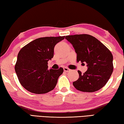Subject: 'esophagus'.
I'll return each instance as SVG.
<instances>
[{
    "label": "esophagus",
    "mask_w": 124,
    "mask_h": 124,
    "mask_svg": "<svg viewBox=\"0 0 124 124\" xmlns=\"http://www.w3.org/2000/svg\"><path fill=\"white\" fill-rule=\"evenodd\" d=\"M63 70H64V72H70V69H69L68 68H67V67H64Z\"/></svg>",
    "instance_id": "34e87169"
}]
</instances>
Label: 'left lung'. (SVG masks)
Masks as SVG:
<instances>
[{
    "mask_svg": "<svg viewBox=\"0 0 124 124\" xmlns=\"http://www.w3.org/2000/svg\"><path fill=\"white\" fill-rule=\"evenodd\" d=\"M72 44L77 54V61L86 63V72L73 83L76 89L92 92L101 89L108 82L113 71V55L106 46L92 35L76 34L65 38Z\"/></svg>",
    "mask_w": 124,
    "mask_h": 124,
    "instance_id": "1",
    "label": "left lung"
}]
</instances>
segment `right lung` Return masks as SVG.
Segmentation results:
<instances>
[{"label": "right lung", "mask_w": 124, "mask_h": 124, "mask_svg": "<svg viewBox=\"0 0 124 124\" xmlns=\"http://www.w3.org/2000/svg\"><path fill=\"white\" fill-rule=\"evenodd\" d=\"M64 37L39 38L20 50L15 70L20 84L27 91L43 94L55 87L63 69L49 70L47 62L54 57V46Z\"/></svg>", "instance_id": "obj_1"}]
</instances>
